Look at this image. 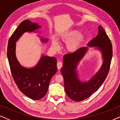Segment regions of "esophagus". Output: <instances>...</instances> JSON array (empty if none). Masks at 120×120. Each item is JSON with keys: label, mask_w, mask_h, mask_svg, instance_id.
I'll list each match as a JSON object with an SVG mask.
<instances>
[{"label": "esophagus", "mask_w": 120, "mask_h": 120, "mask_svg": "<svg viewBox=\"0 0 120 120\" xmlns=\"http://www.w3.org/2000/svg\"><path fill=\"white\" fill-rule=\"evenodd\" d=\"M62 66H63V63H62L61 62H57V68H58V69H60V68H62Z\"/></svg>", "instance_id": "obj_1"}]
</instances>
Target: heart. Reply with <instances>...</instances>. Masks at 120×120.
Returning a JSON list of instances; mask_svg holds the SVG:
<instances>
[{
  "label": "heart",
  "mask_w": 120,
  "mask_h": 120,
  "mask_svg": "<svg viewBox=\"0 0 120 120\" xmlns=\"http://www.w3.org/2000/svg\"><path fill=\"white\" fill-rule=\"evenodd\" d=\"M79 31L76 30L64 34L61 38L62 41L67 42V49L70 52H74L78 50L84 41L85 37L82 34H79ZM52 46L55 50H57L60 46L57 41L53 39L52 41Z\"/></svg>",
  "instance_id": "1"
}]
</instances>
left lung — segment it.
I'll return each mask as SVG.
<instances>
[{
    "instance_id": "1",
    "label": "left lung",
    "mask_w": 120,
    "mask_h": 120,
    "mask_svg": "<svg viewBox=\"0 0 120 120\" xmlns=\"http://www.w3.org/2000/svg\"><path fill=\"white\" fill-rule=\"evenodd\" d=\"M88 46L97 47L102 53L103 63L98 73L87 82L80 81L76 70L78 64L84 56L87 47H82L63 56L61 73L64 81V89L67 96L75 101H83L97 91L105 80L110 67L112 56V44L101 26L98 27V34L88 42Z\"/></svg>"
}]
</instances>
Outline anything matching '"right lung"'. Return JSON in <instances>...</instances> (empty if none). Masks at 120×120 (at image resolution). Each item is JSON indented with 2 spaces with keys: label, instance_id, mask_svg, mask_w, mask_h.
<instances>
[{
  "label": "right lung",
  "instance_id": "1",
  "mask_svg": "<svg viewBox=\"0 0 120 120\" xmlns=\"http://www.w3.org/2000/svg\"><path fill=\"white\" fill-rule=\"evenodd\" d=\"M40 28L29 20L21 23L8 41L7 56L11 73L19 90L30 99L39 100L46 94L52 77L57 72V60L55 57H41L38 64L32 69L21 66L15 55L16 42L26 32H34ZM42 42L47 39H42Z\"/></svg>",
  "mask_w": 120,
  "mask_h": 120
}]
</instances>
